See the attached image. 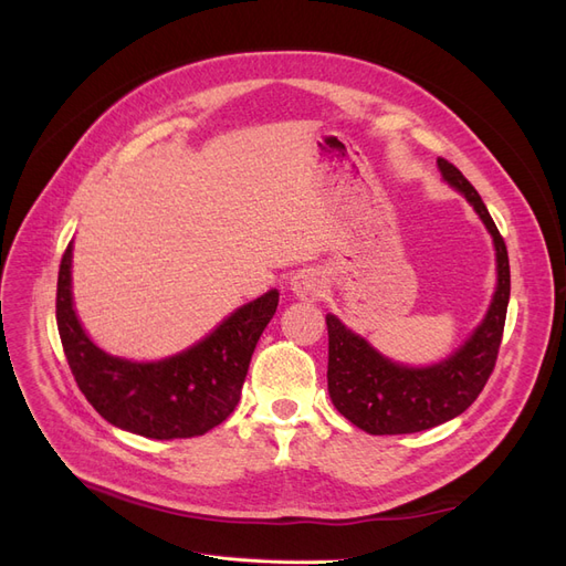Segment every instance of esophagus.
<instances>
[{
  "instance_id": "1",
  "label": "esophagus",
  "mask_w": 566,
  "mask_h": 566,
  "mask_svg": "<svg viewBox=\"0 0 566 566\" xmlns=\"http://www.w3.org/2000/svg\"><path fill=\"white\" fill-rule=\"evenodd\" d=\"M290 290L304 302H316L325 293V283L318 271L302 269L295 273L293 281H290Z\"/></svg>"
}]
</instances>
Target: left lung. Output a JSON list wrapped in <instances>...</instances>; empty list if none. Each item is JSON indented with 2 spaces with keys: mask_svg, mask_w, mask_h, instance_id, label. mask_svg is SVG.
Masks as SVG:
<instances>
[{
  "mask_svg": "<svg viewBox=\"0 0 566 566\" xmlns=\"http://www.w3.org/2000/svg\"><path fill=\"white\" fill-rule=\"evenodd\" d=\"M437 163L443 179L472 202L493 235L499 287L484 323L465 342V347L430 368L391 364L364 337L347 331L333 314L325 316L331 399L342 416L368 434L422 432L460 416L484 389L499 358L510 300L507 248L474 186L449 160L439 158Z\"/></svg>",
  "mask_w": 566,
  "mask_h": 566,
  "instance_id": "1",
  "label": "left lung"
}]
</instances>
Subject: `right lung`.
Returning <instances> with one entry per match:
<instances>
[{
	"label": "right lung",
	"instance_id": "add662e5",
	"mask_svg": "<svg viewBox=\"0 0 566 566\" xmlns=\"http://www.w3.org/2000/svg\"><path fill=\"white\" fill-rule=\"evenodd\" d=\"M71 252L73 243L59 269L56 323L67 366L96 413L148 439H191L224 422L241 401L256 339L276 314V290L241 306L196 347L158 364H132L84 335L71 297Z\"/></svg>",
	"mask_w": 566,
	"mask_h": 566
}]
</instances>
